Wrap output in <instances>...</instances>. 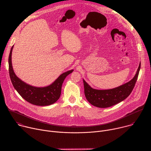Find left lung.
Wrapping results in <instances>:
<instances>
[{
    "label": "left lung",
    "instance_id": "left-lung-1",
    "mask_svg": "<svg viewBox=\"0 0 151 151\" xmlns=\"http://www.w3.org/2000/svg\"><path fill=\"white\" fill-rule=\"evenodd\" d=\"M140 69V63L134 77L128 82L111 90H99L92 88L84 80V93L86 99L92 105L105 108L111 107L125 100L132 92Z\"/></svg>",
    "mask_w": 151,
    "mask_h": 151
}]
</instances>
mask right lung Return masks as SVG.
<instances>
[{"instance_id": "1", "label": "right lung", "mask_w": 151, "mask_h": 151, "mask_svg": "<svg viewBox=\"0 0 151 151\" xmlns=\"http://www.w3.org/2000/svg\"><path fill=\"white\" fill-rule=\"evenodd\" d=\"M12 47L9 58V73L11 81L15 89L27 101L37 106H48L58 100L61 95V86L66 77L73 72V70L61 74L51 85L46 87L38 88L30 86L19 79L15 74L11 61Z\"/></svg>"}]
</instances>
